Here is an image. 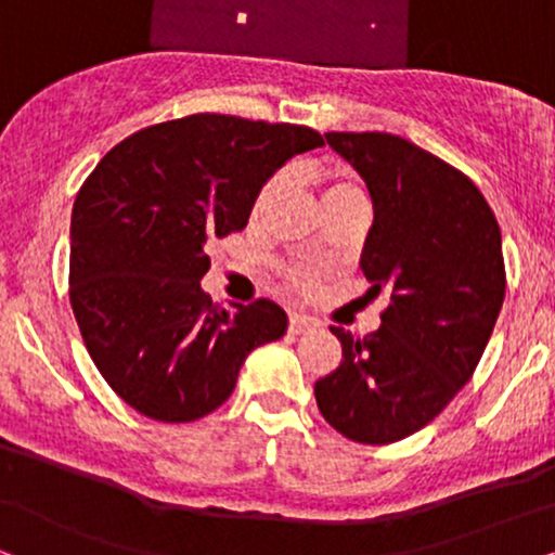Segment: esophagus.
Segmentation results:
<instances>
[{"label":"esophagus","mask_w":555,"mask_h":555,"mask_svg":"<svg viewBox=\"0 0 555 555\" xmlns=\"http://www.w3.org/2000/svg\"><path fill=\"white\" fill-rule=\"evenodd\" d=\"M317 327L312 317H305V314H292L289 317V332L292 335H305V332H312Z\"/></svg>","instance_id":"34e87169"}]
</instances>
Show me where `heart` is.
<instances>
[{"instance_id":"1","label":"heart","mask_w":555,"mask_h":555,"mask_svg":"<svg viewBox=\"0 0 555 555\" xmlns=\"http://www.w3.org/2000/svg\"><path fill=\"white\" fill-rule=\"evenodd\" d=\"M286 182H289V175L276 172L269 182L263 184L261 192H258V197H256L254 216H263V212L269 210L273 203H276V197L284 192ZM347 195H363V190L358 188V182H354L352 177H347L345 172H332L324 177L322 203L332 201V197H347ZM314 279H317V273H314V269H309V266H294V269H289V282H292V286H297V289H309V286L314 284Z\"/></svg>"}]
</instances>
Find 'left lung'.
I'll use <instances>...</instances> for the list:
<instances>
[{
	"label": "left lung",
	"instance_id": "left-lung-1",
	"mask_svg": "<svg viewBox=\"0 0 555 555\" xmlns=\"http://www.w3.org/2000/svg\"><path fill=\"white\" fill-rule=\"evenodd\" d=\"M324 139L371 192L360 269L390 305L363 339L330 327L343 363L314 396L343 437L390 444L437 418L475 373L505 299L502 235L475 182L409 139Z\"/></svg>",
	"mask_w": 555,
	"mask_h": 555
}]
</instances>
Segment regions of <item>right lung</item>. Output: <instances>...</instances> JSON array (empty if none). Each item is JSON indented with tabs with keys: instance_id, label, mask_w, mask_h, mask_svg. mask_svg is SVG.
Masks as SVG:
<instances>
[{
	"instance_id": "1",
	"label": "right lung",
	"mask_w": 555,
	"mask_h": 555,
	"mask_svg": "<svg viewBox=\"0 0 555 555\" xmlns=\"http://www.w3.org/2000/svg\"><path fill=\"white\" fill-rule=\"evenodd\" d=\"M314 129L195 114L137 131L99 162L70 216V307L88 354L131 409L165 424L228 401L256 347L284 337L269 299L212 305L205 243L248 225L258 192Z\"/></svg>"
}]
</instances>
